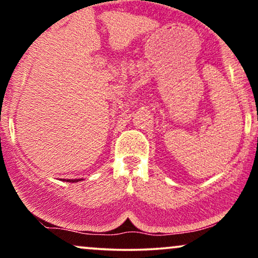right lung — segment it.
<instances>
[{
    "mask_svg": "<svg viewBox=\"0 0 258 258\" xmlns=\"http://www.w3.org/2000/svg\"><path fill=\"white\" fill-rule=\"evenodd\" d=\"M67 182H79V179H69L67 180Z\"/></svg>",
    "mask_w": 258,
    "mask_h": 258,
    "instance_id": "right-lung-1",
    "label": "right lung"
}]
</instances>
